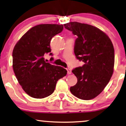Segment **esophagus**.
Masks as SVG:
<instances>
[{
    "instance_id": "1",
    "label": "esophagus",
    "mask_w": 126,
    "mask_h": 126,
    "mask_svg": "<svg viewBox=\"0 0 126 126\" xmlns=\"http://www.w3.org/2000/svg\"><path fill=\"white\" fill-rule=\"evenodd\" d=\"M67 73H68V74H71V70L70 68H67Z\"/></svg>"
}]
</instances>
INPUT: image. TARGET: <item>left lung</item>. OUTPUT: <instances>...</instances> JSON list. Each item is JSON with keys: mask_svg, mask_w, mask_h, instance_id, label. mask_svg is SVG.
I'll return each mask as SVG.
<instances>
[{"mask_svg": "<svg viewBox=\"0 0 126 126\" xmlns=\"http://www.w3.org/2000/svg\"><path fill=\"white\" fill-rule=\"evenodd\" d=\"M65 28L77 35L74 54L84 63L72 70L77 78L70 91L83 100L94 99L102 93L114 71V46L109 37L99 28L90 24L73 22L64 24Z\"/></svg>", "mask_w": 126, "mask_h": 126, "instance_id": "8db88e82", "label": "left lung"}]
</instances>
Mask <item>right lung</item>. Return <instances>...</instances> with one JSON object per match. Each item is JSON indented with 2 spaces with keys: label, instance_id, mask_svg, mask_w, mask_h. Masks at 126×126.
Wrapping results in <instances>:
<instances>
[{
  "label": "right lung",
  "instance_id": "1",
  "mask_svg": "<svg viewBox=\"0 0 126 126\" xmlns=\"http://www.w3.org/2000/svg\"><path fill=\"white\" fill-rule=\"evenodd\" d=\"M63 29L62 24L37 25L28 30L14 47V71L24 91L33 98L49 96L58 80L66 75L65 69L47 63L44 58L48 53L52 56L50 42Z\"/></svg>",
  "mask_w": 126,
  "mask_h": 126
}]
</instances>
